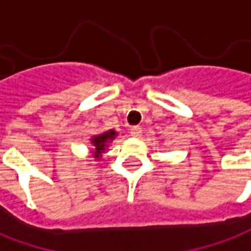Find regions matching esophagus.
Returning <instances> with one entry per match:
<instances>
[{"label":"esophagus","mask_w":251,"mask_h":251,"mask_svg":"<svg viewBox=\"0 0 251 251\" xmlns=\"http://www.w3.org/2000/svg\"><path fill=\"white\" fill-rule=\"evenodd\" d=\"M129 133L132 134L133 137H140V136H141V133H143V130H141V127H140V126H132V127H130V130H129Z\"/></svg>","instance_id":"esophagus-1"}]
</instances>
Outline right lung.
I'll list each match as a JSON object with an SVG mask.
<instances>
[{
    "instance_id": "1",
    "label": "right lung",
    "mask_w": 251,
    "mask_h": 251,
    "mask_svg": "<svg viewBox=\"0 0 251 251\" xmlns=\"http://www.w3.org/2000/svg\"><path fill=\"white\" fill-rule=\"evenodd\" d=\"M115 136H117L115 130H107V132L101 133V134H97V136H93L90 139V143H92L93 150H95L93 154H95L96 158L101 156V154L105 151V148L108 147V144L111 143L112 140L115 139Z\"/></svg>"
}]
</instances>
